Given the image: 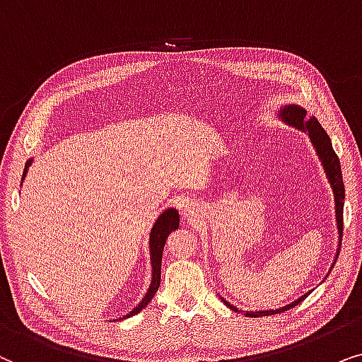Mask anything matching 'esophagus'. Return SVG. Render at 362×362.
I'll list each match as a JSON object with an SVG mask.
<instances>
[{"label": "esophagus", "mask_w": 362, "mask_h": 362, "mask_svg": "<svg viewBox=\"0 0 362 362\" xmlns=\"http://www.w3.org/2000/svg\"><path fill=\"white\" fill-rule=\"evenodd\" d=\"M184 211H185V216H192V215H194V211H192L190 206H185Z\"/></svg>", "instance_id": "1"}]
</instances>
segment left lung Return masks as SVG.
<instances>
[{"mask_svg":"<svg viewBox=\"0 0 362 362\" xmlns=\"http://www.w3.org/2000/svg\"><path fill=\"white\" fill-rule=\"evenodd\" d=\"M278 115L283 119V122H286L288 125H293V127L300 129L301 132L308 134V137H310L313 147H315V151L317 153V158L321 160L322 170H325V173H326L327 182H329V185L332 189V194H334L336 223H338V235H339L338 252H336V258H334V263H336V259H338V257H339L341 238H343V209H344V184H343V173H341L339 158H338V156H336V152L332 151L331 139L325 132V129L321 127V124L317 122L316 117L306 119V110L303 109L301 105L288 104V105H285V107L279 109ZM334 263H332V267H334ZM332 267H331V269H332ZM331 269H329V272H331ZM310 293H306V295L298 298L296 301L290 303V305L278 308V310H267V311H242V310H238V308H235L233 305H230L228 301H225L223 298H221V301H223L231 311L243 313L245 316H250V317H259V316L278 315V313L291 310V308H295L298 303H301L303 300H305V298L310 295Z\"/></svg>","mask_w":362,"mask_h":362,"instance_id":"left-lung-1","label":"left lung"}]
</instances>
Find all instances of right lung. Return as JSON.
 <instances>
[{"mask_svg":"<svg viewBox=\"0 0 362 362\" xmlns=\"http://www.w3.org/2000/svg\"><path fill=\"white\" fill-rule=\"evenodd\" d=\"M33 163V158L26 162V167H24L23 172V180L26 177V172L30 165ZM178 223H180V218H178V211L175 209H167L165 211H162L160 216L153 223L152 230H151V238H148V247H151V264H152V281L151 286L146 293V296L142 298V301L134 308V310L125 315L122 320L125 317H131L137 313H141L144 308H146L148 303L152 301V298L156 296V293L160 286V268H162V253H163V245H165V240L168 238V235L172 233L173 230L178 228Z\"/></svg>","mask_w":362,"mask_h":362,"instance_id":"right-lung-1","label":"right lung"}]
</instances>
